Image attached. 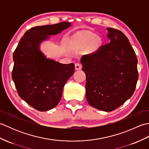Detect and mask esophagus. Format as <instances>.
Instances as JSON below:
<instances>
[{"mask_svg":"<svg viewBox=\"0 0 149 149\" xmlns=\"http://www.w3.org/2000/svg\"><path fill=\"white\" fill-rule=\"evenodd\" d=\"M82 68V65L80 63H75V69L76 70H81Z\"/></svg>","mask_w":149,"mask_h":149,"instance_id":"esophagus-1","label":"esophagus"}]
</instances>
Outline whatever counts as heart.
<instances>
[{
    "label": "heart",
    "mask_w": 149,
    "mask_h": 149,
    "mask_svg": "<svg viewBox=\"0 0 149 149\" xmlns=\"http://www.w3.org/2000/svg\"><path fill=\"white\" fill-rule=\"evenodd\" d=\"M79 41L82 45H86L90 43V47L92 49H97L101 45L102 41L99 37H95L92 33H86L79 37Z\"/></svg>",
    "instance_id": "obj_1"
}]
</instances>
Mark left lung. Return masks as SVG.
I'll return each mask as SVG.
<instances>
[{"label": "left lung", "instance_id": "left-lung-1", "mask_svg": "<svg viewBox=\"0 0 149 149\" xmlns=\"http://www.w3.org/2000/svg\"><path fill=\"white\" fill-rule=\"evenodd\" d=\"M109 43L81 59L86 74V97L90 106L104 111L115 109L134 93L138 59L121 31L107 28Z\"/></svg>", "mask_w": 149, "mask_h": 149}]
</instances>
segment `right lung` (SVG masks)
<instances>
[{
    "label": "right lung",
    "mask_w": 149,
    "mask_h": 149,
    "mask_svg": "<svg viewBox=\"0 0 149 149\" xmlns=\"http://www.w3.org/2000/svg\"><path fill=\"white\" fill-rule=\"evenodd\" d=\"M71 26L61 23L36 26L26 31L13 53L12 79L18 95L40 111L55 107L62 96L66 82L74 74V63L62 64L47 58L40 44Z\"/></svg>",
    "instance_id": "add662e5"
}]
</instances>
